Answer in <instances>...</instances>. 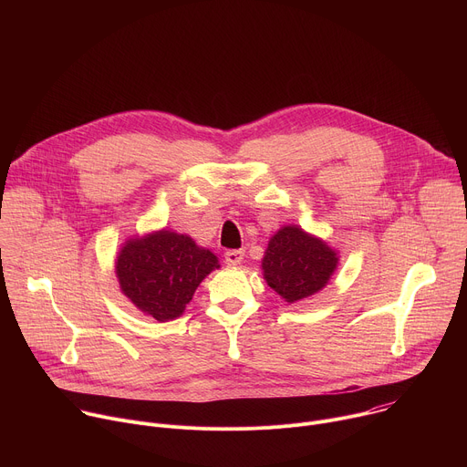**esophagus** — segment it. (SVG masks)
Instances as JSON below:
<instances>
[{
  "label": "esophagus",
  "instance_id": "34e87169",
  "mask_svg": "<svg viewBox=\"0 0 467 467\" xmlns=\"http://www.w3.org/2000/svg\"><path fill=\"white\" fill-rule=\"evenodd\" d=\"M244 249H229L227 253H225V262L229 264V265H238V264H242V260H244Z\"/></svg>",
  "mask_w": 467,
  "mask_h": 467
}]
</instances>
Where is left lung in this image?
Here are the masks:
<instances>
[{"label": "left lung", "mask_w": 467, "mask_h": 467, "mask_svg": "<svg viewBox=\"0 0 467 467\" xmlns=\"http://www.w3.org/2000/svg\"><path fill=\"white\" fill-rule=\"evenodd\" d=\"M338 265V253L297 225L279 229L264 253L262 272L286 303L303 301L327 286Z\"/></svg>", "instance_id": "obj_1"}]
</instances>
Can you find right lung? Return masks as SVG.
Returning <instances> with one entry per match:
<instances>
[{
	"label": "right lung",
	"instance_id": "1",
	"mask_svg": "<svg viewBox=\"0 0 467 467\" xmlns=\"http://www.w3.org/2000/svg\"><path fill=\"white\" fill-rule=\"evenodd\" d=\"M216 268L220 264L213 251L166 229L129 238L116 256L121 294L157 321L179 317L197 286Z\"/></svg>",
	"mask_w": 467,
	"mask_h": 467
}]
</instances>
